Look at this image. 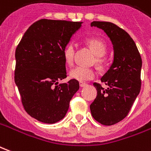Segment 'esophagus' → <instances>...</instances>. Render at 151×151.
<instances>
[{"mask_svg":"<svg viewBox=\"0 0 151 151\" xmlns=\"http://www.w3.org/2000/svg\"><path fill=\"white\" fill-rule=\"evenodd\" d=\"M79 85H80V86H81V87H84V86H86L87 85V84H86V83H85V82H80V83H79Z\"/></svg>","mask_w":151,"mask_h":151,"instance_id":"obj_1","label":"esophagus"}]
</instances>
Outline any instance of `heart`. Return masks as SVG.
Segmentation results:
<instances>
[{
  "label": "heart",
  "instance_id": "b5f03b06",
  "mask_svg": "<svg viewBox=\"0 0 151 151\" xmlns=\"http://www.w3.org/2000/svg\"><path fill=\"white\" fill-rule=\"evenodd\" d=\"M86 42L96 56L95 62L98 65H103L105 60L104 56L107 52L106 43L103 40L98 38H89ZM74 55H75V46L73 43H69L66 45L63 52V56L66 64L69 65H72L74 60ZM95 74L96 73L92 68L82 65L76 66L69 72L70 78L81 82L91 80L95 78Z\"/></svg>",
  "mask_w": 151,
  "mask_h": 151
}]
</instances>
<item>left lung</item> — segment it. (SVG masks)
I'll return each mask as SVG.
<instances>
[{"mask_svg": "<svg viewBox=\"0 0 151 151\" xmlns=\"http://www.w3.org/2000/svg\"><path fill=\"white\" fill-rule=\"evenodd\" d=\"M110 38L114 50L113 63L102 77V87L95 82L97 96L90 108L92 116L104 125H112L125 118L141 90L142 58L136 43L126 31L109 22H92Z\"/></svg>", "mask_w": 151, "mask_h": 151, "instance_id": "left-lung-1", "label": "left lung"}]
</instances>
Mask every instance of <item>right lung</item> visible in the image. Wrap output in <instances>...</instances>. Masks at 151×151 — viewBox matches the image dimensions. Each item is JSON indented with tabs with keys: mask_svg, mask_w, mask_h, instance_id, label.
<instances>
[{
	"mask_svg": "<svg viewBox=\"0 0 151 151\" xmlns=\"http://www.w3.org/2000/svg\"><path fill=\"white\" fill-rule=\"evenodd\" d=\"M82 22L40 19L28 28L15 51L14 81L23 108L31 117L46 124L62 120L79 89L67 77L63 52Z\"/></svg>",
	"mask_w": 151,
	"mask_h": 151,
	"instance_id": "right-lung-1",
	"label": "right lung"
}]
</instances>
